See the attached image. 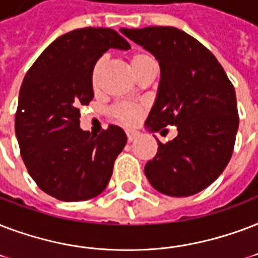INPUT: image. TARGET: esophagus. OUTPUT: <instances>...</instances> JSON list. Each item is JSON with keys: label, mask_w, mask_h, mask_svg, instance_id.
<instances>
[{"label": "esophagus", "mask_w": 258, "mask_h": 258, "mask_svg": "<svg viewBox=\"0 0 258 258\" xmlns=\"http://www.w3.org/2000/svg\"><path fill=\"white\" fill-rule=\"evenodd\" d=\"M126 136H127V141H129V143H132V141H135L136 139H139L140 132L133 131V129H129V131H126Z\"/></svg>", "instance_id": "obj_1"}]
</instances>
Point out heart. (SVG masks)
Instances as JSON below:
<instances>
[{"instance_id": "obj_1", "label": "heart", "mask_w": 258, "mask_h": 258, "mask_svg": "<svg viewBox=\"0 0 258 258\" xmlns=\"http://www.w3.org/2000/svg\"><path fill=\"white\" fill-rule=\"evenodd\" d=\"M151 61H155L152 59L151 55H148L145 52H136L133 53L129 59V63H131V67L133 70L135 75L137 74L143 66L151 63ZM105 64H106V56H101L95 61V64L93 67V71H91V82H93L94 87H97L98 83H99V79H101V74L105 69ZM144 114V107L140 106V105H131V103H118L113 107V115L115 118L121 121V122L126 123V125H133V123L139 122L140 118L143 117Z\"/></svg>"}]
</instances>
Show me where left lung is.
Masks as SVG:
<instances>
[{"label": "left lung", "instance_id": "1", "mask_svg": "<svg viewBox=\"0 0 258 258\" xmlns=\"http://www.w3.org/2000/svg\"><path fill=\"white\" fill-rule=\"evenodd\" d=\"M121 33L156 57L160 82L145 127L177 136L157 140V153L144 172L153 188L168 197L201 192L226 168L238 131L234 87L207 48L175 27L121 28Z\"/></svg>", "mask_w": 258, "mask_h": 258}]
</instances>
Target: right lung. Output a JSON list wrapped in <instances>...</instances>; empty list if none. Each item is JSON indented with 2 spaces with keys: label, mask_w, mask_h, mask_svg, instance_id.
Instances as JSON below:
<instances>
[{
  "label": "right lung",
  "mask_w": 258,
  "mask_h": 258,
  "mask_svg": "<svg viewBox=\"0 0 258 258\" xmlns=\"http://www.w3.org/2000/svg\"><path fill=\"white\" fill-rule=\"evenodd\" d=\"M110 48L131 44L110 28H82L57 37L24 78L16 136L31 177L48 195L87 201L106 188L127 137L110 125L99 135L79 126V107L94 98L91 71Z\"/></svg>",
  "instance_id": "1"
}]
</instances>
